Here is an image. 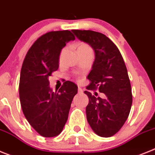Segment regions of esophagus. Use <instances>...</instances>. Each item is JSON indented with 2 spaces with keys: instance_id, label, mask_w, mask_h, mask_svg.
<instances>
[{
  "instance_id": "esophagus-1",
  "label": "esophagus",
  "mask_w": 155,
  "mask_h": 155,
  "mask_svg": "<svg viewBox=\"0 0 155 155\" xmlns=\"http://www.w3.org/2000/svg\"><path fill=\"white\" fill-rule=\"evenodd\" d=\"M78 93H83V90H82V89H81V88H78Z\"/></svg>"
}]
</instances>
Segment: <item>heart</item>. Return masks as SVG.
Masks as SVG:
<instances>
[{
  "mask_svg": "<svg viewBox=\"0 0 155 155\" xmlns=\"http://www.w3.org/2000/svg\"><path fill=\"white\" fill-rule=\"evenodd\" d=\"M76 47H77V51H92L91 48L86 43L79 42L76 45Z\"/></svg>",
  "mask_w": 155,
  "mask_h": 155,
  "instance_id": "b5f03b06",
  "label": "heart"
}]
</instances>
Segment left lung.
Wrapping results in <instances>:
<instances>
[{"instance_id":"1","label":"left lung","mask_w":155,"mask_h":155,"mask_svg":"<svg viewBox=\"0 0 155 155\" xmlns=\"http://www.w3.org/2000/svg\"><path fill=\"white\" fill-rule=\"evenodd\" d=\"M78 39L89 44L95 60L87 79V90L99 89L106 97H89L86 118L97 135L109 137L119 131L129 116L132 105L131 86L124 61L118 48L105 35L90 30H72Z\"/></svg>"}]
</instances>
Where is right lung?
Listing matches in <instances>:
<instances>
[{
    "label": "right lung",
    "instance_id": "1",
    "mask_svg": "<svg viewBox=\"0 0 155 155\" xmlns=\"http://www.w3.org/2000/svg\"><path fill=\"white\" fill-rule=\"evenodd\" d=\"M73 40L75 36L68 30L43 35L29 48L22 64L19 82L22 111L31 126L45 137L62 132L78 92V86L70 81L53 92L48 81L51 72L58 69L62 49Z\"/></svg>",
    "mask_w": 155,
    "mask_h": 155
}]
</instances>
